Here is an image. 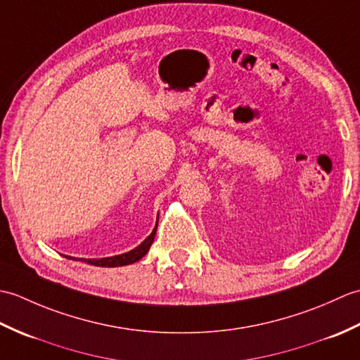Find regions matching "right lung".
<instances>
[{"label": "right lung", "mask_w": 360, "mask_h": 360, "mask_svg": "<svg viewBox=\"0 0 360 360\" xmlns=\"http://www.w3.org/2000/svg\"><path fill=\"white\" fill-rule=\"evenodd\" d=\"M156 227L153 229V232L150 233L148 238H145L139 246L134 248L133 250L125 252V254H120V255H114V257H106V258H80L82 262H85L88 264H93V266H101V267H117V266H127V264H131L139 262V259L147 254L150 250L151 243L155 241V235H156ZM68 257V255H66ZM70 259H74L72 257H68Z\"/></svg>", "instance_id": "add662e5"}]
</instances>
